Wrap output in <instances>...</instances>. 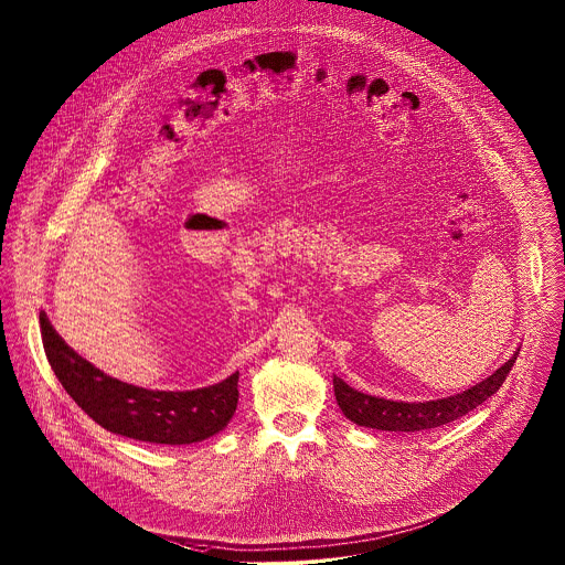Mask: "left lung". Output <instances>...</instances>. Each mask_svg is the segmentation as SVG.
I'll return each mask as SVG.
<instances>
[{"instance_id": "left-lung-1", "label": "left lung", "mask_w": 565, "mask_h": 565, "mask_svg": "<svg viewBox=\"0 0 565 565\" xmlns=\"http://www.w3.org/2000/svg\"><path fill=\"white\" fill-rule=\"evenodd\" d=\"M518 353L520 349L487 380L444 399L393 402V399L360 393L337 375H334V395L342 415L358 426L388 430V433H422V430L446 426L454 419L467 415L476 406H480L484 399H489L507 380L511 366L518 360Z\"/></svg>"}]
</instances>
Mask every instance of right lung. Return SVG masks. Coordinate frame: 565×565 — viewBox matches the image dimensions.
Returning <instances> with one entry per match:
<instances>
[{
    "label": "right lung",
    "instance_id": "add662e5",
    "mask_svg": "<svg viewBox=\"0 0 565 565\" xmlns=\"http://www.w3.org/2000/svg\"><path fill=\"white\" fill-rule=\"evenodd\" d=\"M41 339L58 382L105 430L135 441L190 446L225 430L237 406V375L196 391H148L119 382L78 355L56 334L45 312Z\"/></svg>",
    "mask_w": 565,
    "mask_h": 565
}]
</instances>
